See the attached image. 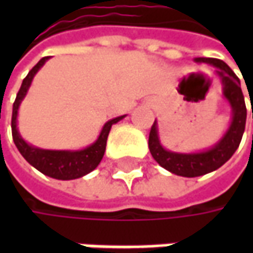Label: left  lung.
Wrapping results in <instances>:
<instances>
[{
  "label": "left lung",
  "mask_w": 253,
  "mask_h": 253,
  "mask_svg": "<svg viewBox=\"0 0 253 253\" xmlns=\"http://www.w3.org/2000/svg\"><path fill=\"white\" fill-rule=\"evenodd\" d=\"M196 62L209 63L218 67L217 74L219 76L224 85V97L227 98L232 107V122L228 132L224 138L215 145L212 149L201 153H174L163 149L158 138L156 122H153L149 132V151L153 159L161 165L162 168L169 170L171 173L183 176V177H197L206 173L214 171L221 168L229 158L238 149L242 135L245 131L247 122V105L245 98L239 85V79L234 73L227 63L214 57H197ZM253 118V112H252Z\"/></svg>",
  "instance_id": "left-lung-1"
}]
</instances>
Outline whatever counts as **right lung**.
I'll list each match as a JSON object with an SVG mask.
<instances>
[{"instance_id":"right-lung-1","label":"right lung","mask_w":253,"mask_h":253,"mask_svg":"<svg viewBox=\"0 0 253 253\" xmlns=\"http://www.w3.org/2000/svg\"><path fill=\"white\" fill-rule=\"evenodd\" d=\"M47 60V57H42L38 63L32 67V70L28 73V76L24 79V82L21 84V88L16 94L14 105H12V120H11V128H12V139H14L15 146L18 148V151L21 152V155L24 156L26 162H29L35 169H38L41 173H43L49 177L59 180H73L79 179L82 176H85L87 173H90L98 166V163L101 162L104 152H105V145H107V138L111 129L112 124H117L124 118L117 117L111 121H108L101 133L98 136V139L95 143H92L91 146L85 148L83 151L77 152H66V151H43V149H38L31 145H28L26 142L19 136L18 129H16V114H18V107L25 97V94L28 91L31 82L34 79L36 72L43 66V63Z\"/></svg>"}]
</instances>
